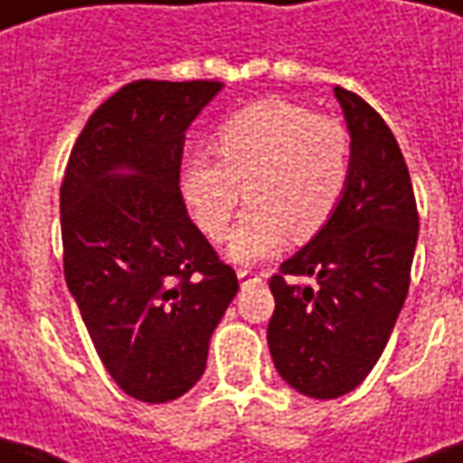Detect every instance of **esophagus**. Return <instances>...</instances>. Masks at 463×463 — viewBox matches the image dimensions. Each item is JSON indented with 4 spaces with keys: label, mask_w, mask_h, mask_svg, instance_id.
I'll return each mask as SVG.
<instances>
[{
    "label": "esophagus",
    "mask_w": 463,
    "mask_h": 463,
    "mask_svg": "<svg viewBox=\"0 0 463 463\" xmlns=\"http://www.w3.org/2000/svg\"><path fill=\"white\" fill-rule=\"evenodd\" d=\"M237 278H240V283H252V280H262V273H255V270H247V268H240L237 270Z\"/></svg>",
    "instance_id": "esophagus-1"
}]
</instances>
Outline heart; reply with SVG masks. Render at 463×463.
<instances>
[{
    "label": "heart",
    "mask_w": 463,
    "mask_h": 463,
    "mask_svg": "<svg viewBox=\"0 0 463 463\" xmlns=\"http://www.w3.org/2000/svg\"><path fill=\"white\" fill-rule=\"evenodd\" d=\"M213 154L187 162L183 193L213 241L226 237L241 195L252 203L229 244L240 262L270 255L286 237L304 241L319 234L350 180L345 123L280 98L226 118L213 136Z\"/></svg>",
    "instance_id": "heart-1"
}]
</instances>
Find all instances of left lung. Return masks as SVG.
<instances>
[{"label":"left lung","mask_w":463,"mask_h":463,"mask_svg":"<svg viewBox=\"0 0 463 463\" xmlns=\"http://www.w3.org/2000/svg\"><path fill=\"white\" fill-rule=\"evenodd\" d=\"M350 131V180L329 223L270 291L268 345L283 382L314 400L353 392L376 365L410 291L418 203L400 144L355 92L335 87ZM307 277L311 284H294Z\"/></svg>","instance_id":"obj_1"}]
</instances>
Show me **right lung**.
I'll return each instance as SVG.
<instances>
[{
  "instance_id": "1",
  "label": "right lung",
  "mask_w": 463,
  "mask_h": 463,
  "mask_svg": "<svg viewBox=\"0 0 463 463\" xmlns=\"http://www.w3.org/2000/svg\"><path fill=\"white\" fill-rule=\"evenodd\" d=\"M219 90L208 80L120 87L90 116L63 172L66 286L113 382L149 404L203 376L211 335L240 291L180 193L187 126Z\"/></svg>"
}]
</instances>
